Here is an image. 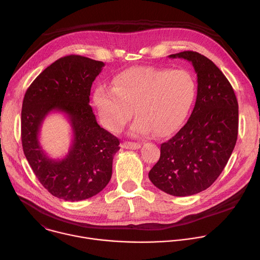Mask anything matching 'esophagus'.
<instances>
[{"label": "esophagus", "mask_w": 260, "mask_h": 260, "mask_svg": "<svg viewBox=\"0 0 260 260\" xmlns=\"http://www.w3.org/2000/svg\"><path fill=\"white\" fill-rule=\"evenodd\" d=\"M121 147L124 148V149L136 150V149H139V148H141V144L140 143H135V142H123Z\"/></svg>", "instance_id": "34e87169"}]
</instances>
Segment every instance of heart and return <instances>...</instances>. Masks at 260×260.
<instances>
[{
  "label": "heart",
  "mask_w": 260,
  "mask_h": 260,
  "mask_svg": "<svg viewBox=\"0 0 260 260\" xmlns=\"http://www.w3.org/2000/svg\"><path fill=\"white\" fill-rule=\"evenodd\" d=\"M193 74L185 69L134 67L114 78L113 87L100 84L93 102L102 124L119 132L132 118V133L166 136L176 131L186 118L197 96Z\"/></svg>",
  "instance_id": "heart-1"
}]
</instances>
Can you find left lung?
<instances>
[{
    "label": "left lung",
    "instance_id": "8db88e82",
    "mask_svg": "<svg viewBox=\"0 0 260 260\" xmlns=\"http://www.w3.org/2000/svg\"><path fill=\"white\" fill-rule=\"evenodd\" d=\"M190 61L198 76L192 113L184 126L160 145L149 179L175 197L197 194L216 181L237 143L239 105L230 81L208 57L194 51L169 55Z\"/></svg>",
    "mask_w": 260,
    "mask_h": 260
}]
</instances>
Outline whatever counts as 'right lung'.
<instances>
[{"label": "right lung", "instance_id": "1", "mask_svg": "<svg viewBox=\"0 0 260 260\" xmlns=\"http://www.w3.org/2000/svg\"><path fill=\"white\" fill-rule=\"evenodd\" d=\"M105 63L68 55L47 67L27 88L21 110L24 155L43 186L54 197L83 201L101 192L112 176L119 140L101 127L89 106L92 82ZM52 112L65 114L72 128L68 154L51 159L39 141L43 121Z\"/></svg>", "mask_w": 260, "mask_h": 260}]
</instances>
